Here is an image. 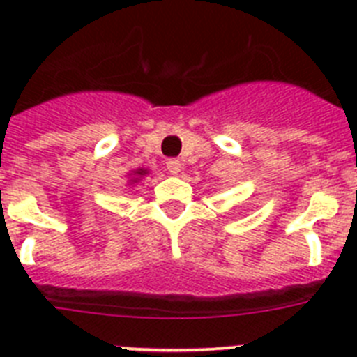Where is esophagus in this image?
<instances>
[{"mask_svg":"<svg viewBox=\"0 0 357 357\" xmlns=\"http://www.w3.org/2000/svg\"><path fill=\"white\" fill-rule=\"evenodd\" d=\"M166 168H168V172L172 173V175H178L182 169V162L178 159H168V162H166Z\"/></svg>","mask_w":357,"mask_h":357,"instance_id":"esophagus-1","label":"esophagus"}]
</instances>
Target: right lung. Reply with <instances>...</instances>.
<instances>
[{"mask_svg": "<svg viewBox=\"0 0 357 357\" xmlns=\"http://www.w3.org/2000/svg\"><path fill=\"white\" fill-rule=\"evenodd\" d=\"M135 173H137V175H143V173H146V172H144V169H137Z\"/></svg>", "mask_w": 357, "mask_h": 357, "instance_id": "add662e5", "label": "right lung"}]
</instances>
